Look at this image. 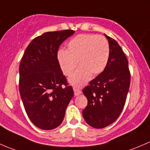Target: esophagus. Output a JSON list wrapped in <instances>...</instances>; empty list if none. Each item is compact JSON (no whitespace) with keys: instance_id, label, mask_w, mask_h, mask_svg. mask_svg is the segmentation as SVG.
<instances>
[{"instance_id":"1","label":"esophagus","mask_w":150,"mask_h":150,"mask_svg":"<svg viewBox=\"0 0 150 150\" xmlns=\"http://www.w3.org/2000/svg\"><path fill=\"white\" fill-rule=\"evenodd\" d=\"M74 92L75 96H77V95H79L80 94H81V91L75 87H74Z\"/></svg>"}]
</instances>
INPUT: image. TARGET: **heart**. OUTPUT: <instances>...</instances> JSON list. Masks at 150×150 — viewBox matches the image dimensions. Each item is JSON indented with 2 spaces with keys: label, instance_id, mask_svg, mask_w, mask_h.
<instances>
[{
  "label": "heart",
  "instance_id": "heart-1",
  "mask_svg": "<svg viewBox=\"0 0 150 150\" xmlns=\"http://www.w3.org/2000/svg\"><path fill=\"white\" fill-rule=\"evenodd\" d=\"M110 47L106 38L100 35L81 34L72 38L67 44V50H59L57 60L63 73L71 76L69 83L76 87L84 85L91 78L104 71L108 62Z\"/></svg>",
  "mask_w": 150,
  "mask_h": 150
}]
</instances>
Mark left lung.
Returning <instances> with one entry per match:
<instances>
[{
  "label": "left lung",
  "instance_id": "obj_1",
  "mask_svg": "<svg viewBox=\"0 0 150 150\" xmlns=\"http://www.w3.org/2000/svg\"><path fill=\"white\" fill-rule=\"evenodd\" d=\"M105 35L110 55L105 69L83 89L87 105L82 115L89 126L102 129L113 123L121 113L130 86L129 62L121 46Z\"/></svg>",
  "mask_w": 150,
  "mask_h": 150
}]
</instances>
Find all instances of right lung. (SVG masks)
<instances>
[{
	"mask_svg": "<svg viewBox=\"0 0 150 150\" xmlns=\"http://www.w3.org/2000/svg\"><path fill=\"white\" fill-rule=\"evenodd\" d=\"M71 29L37 37L25 50L19 66V92L34 125L51 130L61 125L74 95L57 60L59 46L74 35Z\"/></svg>",
	"mask_w": 150,
	"mask_h": 150,
	"instance_id": "right-lung-1",
	"label": "right lung"
}]
</instances>
